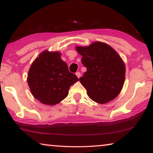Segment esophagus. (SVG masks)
<instances>
[{"label":"esophagus","mask_w":153,"mask_h":153,"mask_svg":"<svg viewBox=\"0 0 153 153\" xmlns=\"http://www.w3.org/2000/svg\"><path fill=\"white\" fill-rule=\"evenodd\" d=\"M76 76H77V77H78V78H79L80 76H81V74H80L79 72H76Z\"/></svg>","instance_id":"34e87169"}]
</instances>
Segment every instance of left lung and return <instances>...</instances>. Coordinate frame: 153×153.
Returning <instances> with one entry per match:
<instances>
[{
    "label": "left lung",
    "instance_id": "1",
    "mask_svg": "<svg viewBox=\"0 0 153 153\" xmlns=\"http://www.w3.org/2000/svg\"><path fill=\"white\" fill-rule=\"evenodd\" d=\"M87 71L79 82L90 98L105 104L117 97L125 82L126 66L119 54L107 44L94 42L88 46H76Z\"/></svg>",
    "mask_w": 153,
    "mask_h": 153
}]
</instances>
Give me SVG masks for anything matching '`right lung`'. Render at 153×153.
Masks as SVG:
<instances>
[{"instance_id":"right-lung-1","label":"right lung","mask_w":153,"mask_h":153,"mask_svg":"<svg viewBox=\"0 0 153 153\" xmlns=\"http://www.w3.org/2000/svg\"><path fill=\"white\" fill-rule=\"evenodd\" d=\"M61 55L59 52L43 51L28 71L27 80L30 92L44 105L58 104L67 97L70 86L79 80L69 71Z\"/></svg>"}]
</instances>
